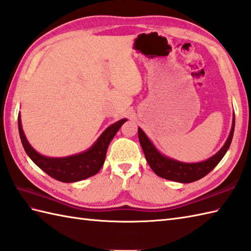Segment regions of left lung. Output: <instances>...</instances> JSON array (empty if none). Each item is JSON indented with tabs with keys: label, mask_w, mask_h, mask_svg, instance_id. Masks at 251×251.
Instances as JSON below:
<instances>
[{
	"label": "left lung",
	"mask_w": 251,
	"mask_h": 251,
	"mask_svg": "<svg viewBox=\"0 0 251 251\" xmlns=\"http://www.w3.org/2000/svg\"><path fill=\"white\" fill-rule=\"evenodd\" d=\"M234 126L235 115H233L231 132L226 144L213 157L202 161V162L197 163L180 162V161H176L174 159H171L161 154L141 127H138V140H140L141 146L143 148L147 162L155 174L169 180L181 183H189L201 179V178L207 175L210 171H213L216 168V165L220 162L221 159L225 157V154L227 151V149H229L232 142Z\"/></svg>",
	"instance_id": "8db88e82"
}]
</instances>
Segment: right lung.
<instances>
[{"label": "right lung", "instance_id": "right-lung-1", "mask_svg": "<svg viewBox=\"0 0 251 251\" xmlns=\"http://www.w3.org/2000/svg\"><path fill=\"white\" fill-rule=\"evenodd\" d=\"M126 121V119H121L116 124L109 126L100 135L98 141L86 151L64 158L45 157V155L38 153L35 149H33L22 130L20 114L18 115V129L22 146H24L26 154L38 168L59 181L75 182L96 175L101 170L110 141L113 140L116 133Z\"/></svg>", "mask_w": 251, "mask_h": 251}]
</instances>
